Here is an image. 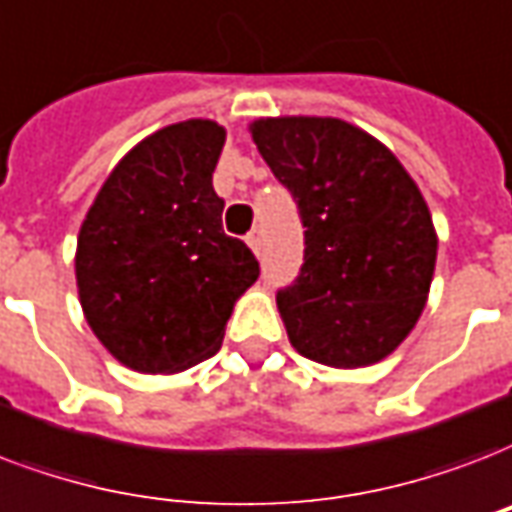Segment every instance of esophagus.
<instances>
[{"mask_svg": "<svg viewBox=\"0 0 512 512\" xmlns=\"http://www.w3.org/2000/svg\"><path fill=\"white\" fill-rule=\"evenodd\" d=\"M263 241H265V230L263 228H255V230H249V236H247V244L252 247V252H255L257 257L263 255Z\"/></svg>", "mask_w": 512, "mask_h": 512, "instance_id": "esophagus-1", "label": "esophagus"}]
</instances>
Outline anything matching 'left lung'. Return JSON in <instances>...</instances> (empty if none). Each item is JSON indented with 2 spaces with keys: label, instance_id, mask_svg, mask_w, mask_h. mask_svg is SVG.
<instances>
[{
  "label": "left lung",
  "instance_id": "8db88e82",
  "mask_svg": "<svg viewBox=\"0 0 512 512\" xmlns=\"http://www.w3.org/2000/svg\"><path fill=\"white\" fill-rule=\"evenodd\" d=\"M252 139L298 204L303 265L276 292L292 346L330 368L384 360L427 303L438 236L392 152L338 117H268Z\"/></svg>",
  "mask_w": 512,
  "mask_h": 512
}]
</instances>
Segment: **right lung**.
<instances>
[{"instance_id": "1", "label": "right lung", "mask_w": 512, "mask_h": 512, "mask_svg": "<svg viewBox=\"0 0 512 512\" xmlns=\"http://www.w3.org/2000/svg\"><path fill=\"white\" fill-rule=\"evenodd\" d=\"M225 128L185 120L147 136L109 174L77 239L85 319L139 373H179L217 354L233 303L260 276L222 230L212 174Z\"/></svg>"}]
</instances>
